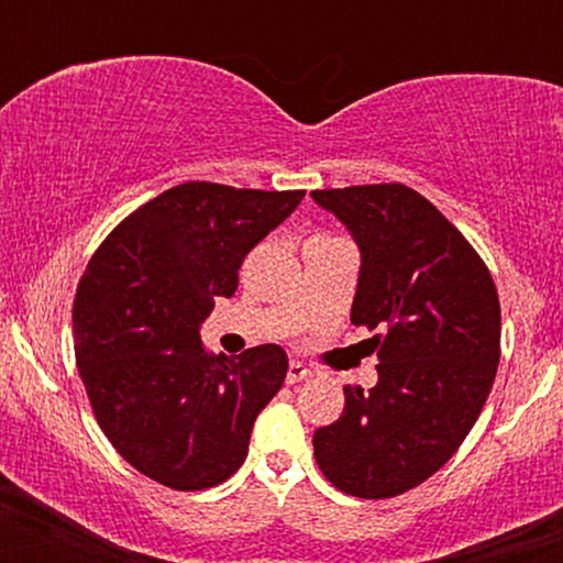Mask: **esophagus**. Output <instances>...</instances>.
<instances>
[{"label":"esophagus","instance_id":"1","mask_svg":"<svg viewBox=\"0 0 563 563\" xmlns=\"http://www.w3.org/2000/svg\"><path fill=\"white\" fill-rule=\"evenodd\" d=\"M308 376H310V371L302 365V362H291V365H288V373H286V384L288 387H294V384L305 382Z\"/></svg>","mask_w":563,"mask_h":563}]
</instances>
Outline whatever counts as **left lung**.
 Wrapping results in <instances>:
<instances>
[{
    "label": "left lung",
    "instance_id": "8db88e82",
    "mask_svg": "<svg viewBox=\"0 0 563 563\" xmlns=\"http://www.w3.org/2000/svg\"><path fill=\"white\" fill-rule=\"evenodd\" d=\"M362 253L351 321L378 329V384L345 387L313 435L338 490L391 498L433 476L474 428L501 360V305L471 242L406 185L313 190Z\"/></svg>",
    "mask_w": 563,
    "mask_h": 563
}]
</instances>
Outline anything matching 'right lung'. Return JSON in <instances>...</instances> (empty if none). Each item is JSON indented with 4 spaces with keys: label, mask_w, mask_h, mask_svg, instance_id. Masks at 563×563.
I'll return each instance as SVG.
<instances>
[{
    "label": "right lung",
    "mask_w": 563,
    "mask_h": 563,
    "mask_svg": "<svg viewBox=\"0 0 563 563\" xmlns=\"http://www.w3.org/2000/svg\"><path fill=\"white\" fill-rule=\"evenodd\" d=\"M302 196L176 185L128 214L78 283L76 365L100 430L135 471L172 490L229 479L245 463L255 417L283 387L280 345L229 360L203 349L198 327Z\"/></svg>",
    "instance_id": "add662e5"
}]
</instances>
